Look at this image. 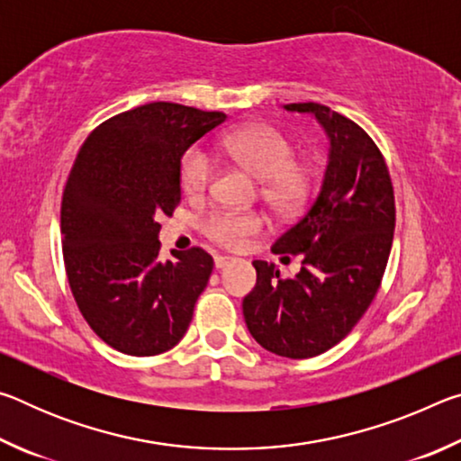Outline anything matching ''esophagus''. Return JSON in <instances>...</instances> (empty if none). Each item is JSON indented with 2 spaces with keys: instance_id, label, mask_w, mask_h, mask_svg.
<instances>
[{
  "instance_id": "esophagus-1",
  "label": "esophagus",
  "mask_w": 461,
  "mask_h": 461,
  "mask_svg": "<svg viewBox=\"0 0 461 461\" xmlns=\"http://www.w3.org/2000/svg\"><path fill=\"white\" fill-rule=\"evenodd\" d=\"M231 262H233L231 256H217V258H215V268L221 270V268H225V267H230Z\"/></svg>"
}]
</instances>
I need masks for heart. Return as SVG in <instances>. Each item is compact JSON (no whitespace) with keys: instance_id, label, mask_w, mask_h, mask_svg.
<instances>
[{"instance_id":"b5f03b06","label":"heart","mask_w":461,"mask_h":461,"mask_svg":"<svg viewBox=\"0 0 461 461\" xmlns=\"http://www.w3.org/2000/svg\"><path fill=\"white\" fill-rule=\"evenodd\" d=\"M223 148L238 165L262 181V197L280 213L296 209L309 189L307 170L294 162V148L283 131L252 123L225 136ZM213 158L205 148L191 146L181 158V185L189 194H201L212 183ZM264 228L262 215L254 212H215L203 230L220 246L244 248L249 236Z\"/></svg>"}]
</instances>
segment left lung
Here are the masks:
<instances>
[{
	"mask_svg": "<svg viewBox=\"0 0 461 461\" xmlns=\"http://www.w3.org/2000/svg\"><path fill=\"white\" fill-rule=\"evenodd\" d=\"M313 115L330 140L321 189L272 252L301 254V272L283 278L254 260L256 286L241 309L268 352L303 360L327 352L360 321L384 275L394 233V193L376 144L352 120L321 104H288Z\"/></svg>",
	"mask_w": 461,
	"mask_h": 461,
	"instance_id": "1",
	"label": "left lung"
}]
</instances>
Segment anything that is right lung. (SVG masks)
Instances as JSON below:
<instances>
[{"label":"right lung","instance_id":"1","mask_svg":"<svg viewBox=\"0 0 461 461\" xmlns=\"http://www.w3.org/2000/svg\"><path fill=\"white\" fill-rule=\"evenodd\" d=\"M228 115L154 101L101 123L85 140L60 207L62 256L85 321L107 346L156 356L189 330L213 258L173 249L162 262V215L181 203V158Z\"/></svg>","mask_w":461,"mask_h":461}]
</instances>
